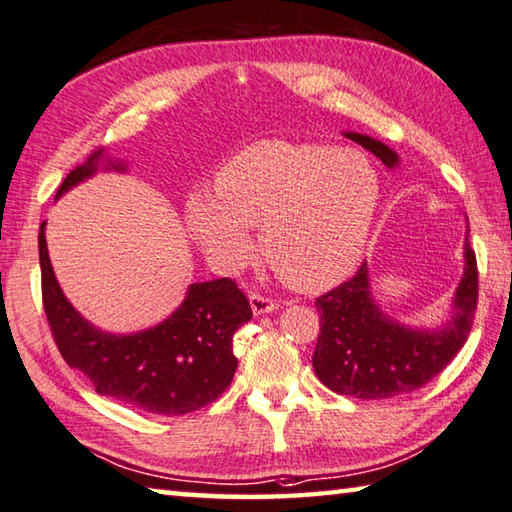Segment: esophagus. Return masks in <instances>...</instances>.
<instances>
[{
  "instance_id": "obj_1",
  "label": "esophagus",
  "mask_w": 512,
  "mask_h": 512,
  "mask_svg": "<svg viewBox=\"0 0 512 512\" xmlns=\"http://www.w3.org/2000/svg\"><path fill=\"white\" fill-rule=\"evenodd\" d=\"M249 303H251V310H254V315H267V312L276 310V301L263 297V294H251Z\"/></svg>"
}]
</instances>
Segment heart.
<instances>
[{
	"instance_id": "heart-1",
	"label": "heart",
	"mask_w": 512,
	"mask_h": 512,
	"mask_svg": "<svg viewBox=\"0 0 512 512\" xmlns=\"http://www.w3.org/2000/svg\"><path fill=\"white\" fill-rule=\"evenodd\" d=\"M213 188L184 202L186 227L209 261L242 265L254 251L249 227H261L263 256L297 290H324L355 272L382 204L371 157L324 143H251L218 168Z\"/></svg>"
}]
</instances>
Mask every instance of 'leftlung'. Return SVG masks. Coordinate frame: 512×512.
Instances as JSON below:
<instances>
[{
	"label": "left lung",
	"mask_w": 512,
	"mask_h": 512,
	"mask_svg": "<svg viewBox=\"0 0 512 512\" xmlns=\"http://www.w3.org/2000/svg\"><path fill=\"white\" fill-rule=\"evenodd\" d=\"M371 150L387 168L400 164L387 143L360 132H344ZM470 233V229H468ZM463 276L450 315L436 328H411L391 319L373 297L369 267L362 263L351 281L315 301L321 317L312 366L317 378L339 396L384 400L411 393L436 378L470 335L479 297L477 258L468 238Z\"/></svg>",
	"instance_id": "1"
}]
</instances>
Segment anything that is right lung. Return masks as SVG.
Masks as SVG:
<instances>
[{"label":"right lung","instance_id":"1","mask_svg":"<svg viewBox=\"0 0 512 512\" xmlns=\"http://www.w3.org/2000/svg\"><path fill=\"white\" fill-rule=\"evenodd\" d=\"M101 170L125 173L128 164L94 150L71 170L56 200ZM47 222L40 224L42 301L47 321L65 362L94 384L98 396L119 400L146 414L182 416L209 405L229 387L238 360L233 335L251 319V308L231 279L188 285L173 315L132 335L96 328L71 306L53 274Z\"/></svg>","mask_w":512,"mask_h":512}]
</instances>
